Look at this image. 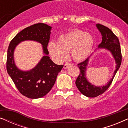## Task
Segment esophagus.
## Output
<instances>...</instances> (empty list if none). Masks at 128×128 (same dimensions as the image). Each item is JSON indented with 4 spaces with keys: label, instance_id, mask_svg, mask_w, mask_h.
Listing matches in <instances>:
<instances>
[{
    "label": "esophagus",
    "instance_id": "1",
    "mask_svg": "<svg viewBox=\"0 0 128 128\" xmlns=\"http://www.w3.org/2000/svg\"><path fill=\"white\" fill-rule=\"evenodd\" d=\"M70 65H71L70 64H68V63H66V64H64V69H67V68H68V66H69Z\"/></svg>",
    "mask_w": 128,
    "mask_h": 128
}]
</instances>
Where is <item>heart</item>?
Listing matches in <instances>:
<instances>
[{
	"label": "heart",
	"mask_w": 128,
	"mask_h": 128,
	"mask_svg": "<svg viewBox=\"0 0 128 128\" xmlns=\"http://www.w3.org/2000/svg\"><path fill=\"white\" fill-rule=\"evenodd\" d=\"M93 45L94 39L90 34L84 31L74 30L59 36L58 43L50 42L48 49L52 58L57 62L67 59L70 52L74 60L82 62L90 55Z\"/></svg>",
	"instance_id": "b5f03b06"
}]
</instances>
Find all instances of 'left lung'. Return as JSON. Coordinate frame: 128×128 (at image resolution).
I'll return each instance as SVG.
<instances>
[{"mask_svg": "<svg viewBox=\"0 0 128 128\" xmlns=\"http://www.w3.org/2000/svg\"><path fill=\"white\" fill-rule=\"evenodd\" d=\"M96 27L102 36V42L98 45V48H104L110 50L116 63L115 69L112 78L107 84L102 86H96L87 79L86 72L90 58L78 64L80 73L76 80V85L78 90L84 96L88 97H97L106 92L110 86L115 75L120 68L122 62V54L119 40L110 28L100 24H96Z\"/></svg>", "mask_w": 128, "mask_h": 128, "instance_id": "1", "label": "left lung"}]
</instances>
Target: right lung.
<instances>
[{
    "label": "right lung",
    "instance_id": "obj_1",
    "mask_svg": "<svg viewBox=\"0 0 128 128\" xmlns=\"http://www.w3.org/2000/svg\"><path fill=\"white\" fill-rule=\"evenodd\" d=\"M51 28L46 24H35L18 32L8 46L7 71L20 93L29 98H39L48 94L54 86L58 74L64 67V65L54 64L48 56L47 46ZM27 40L41 43L45 55L36 67L30 71H22L15 65L14 51L19 43Z\"/></svg>",
    "mask_w": 128,
    "mask_h": 128
}]
</instances>
